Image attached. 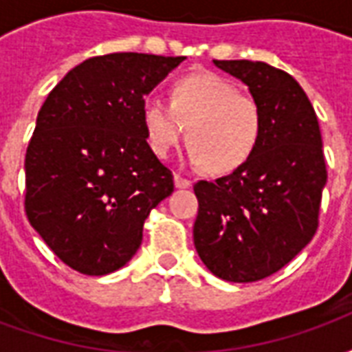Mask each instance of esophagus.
Instances as JSON below:
<instances>
[{
	"instance_id": "obj_1",
	"label": "esophagus",
	"mask_w": 352,
	"mask_h": 352,
	"mask_svg": "<svg viewBox=\"0 0 352 352\" xmlns=\"http://www.w3.org/2000/svg\"><path fill=\"white\" fill-rule=\"evenodd\" d=\"M175 186L177 188H188V186H192V181L190 179H186V177L179 175V173H175Z\"/></svg>"
}]
</instances>
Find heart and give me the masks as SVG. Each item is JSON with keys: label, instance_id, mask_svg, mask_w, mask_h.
I'll use <instances>...</instances> for the list:
<instances>
[{"label": "heart", "instance_id": "b5f03b06", "mask_svg": "<svg viewBox=\"0 0 352 352\" xmlns=\"http://www.w3.org/2000/svg\"><path fill=\"white\" fill-rule=\"evenodd\" d=\"M141 116L156 156H169L186 128L190 158L211 173L241 168L251 160L262 135L258 101L214 73L177 80L169 101L148 96Z\"/></svg>", "mask_w": 352, "mask_h": 352}]
</instances>
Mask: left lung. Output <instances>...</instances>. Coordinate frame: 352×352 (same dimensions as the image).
Here are the masks:
<instances>
[{"instance_id":"1","label":"left lung","mask_w":352,"mask_h":352,"mask_svg":"<svg viewBox=\"0 0 352 352\" xmlns=\"http://www.w3.org/2000/svg\"><path fill=\"white\" fill-rule=\"evenodd\" d=\"M213 64L249 87L262 111V135L234 173L194 184V245L213 275L252 283L279 272L317 232L326 184L322 138L292 75L251 60Z\"/></svg>"}]
</instances>
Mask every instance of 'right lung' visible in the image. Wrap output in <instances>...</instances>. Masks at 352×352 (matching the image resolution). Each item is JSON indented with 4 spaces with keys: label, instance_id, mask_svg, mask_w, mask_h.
<instances>
[{
    "label": "right lung",
    "instance_id": "add662e5",
    "mask_svg": "<svg viewBox=\"0 0 352 352\" xmlns=\"http://www.w3.org/2000/svg\"><path fill=\"white\" fill-rule=\"evenodd\" d=\"M184 56L88 58L52 88L26 151V214L64 264L107 275L128 264L173 175L146 143L143 98Z\"/></svg>",
    "mask_w": 352,
    "mask_h": 352
}]
</instances>
